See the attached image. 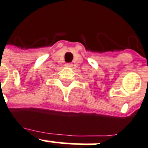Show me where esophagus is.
Here are the masks:
<instances>
[{
	"label": "esophagus",
	"instance_id": "esophagus-1",
	"mask_svg": "<svg viewBox=\"0 0 148 148\" xmlns=\"http://www.w3.org/2000/svg\"><path fill=\"white\" fill-rule=\"evenodd\" d=\"M65 66H67V67H71V66H72V64L71 63H66V64H65Z\"/></svg>",
	"mask_w": 148,
	"mask_h": 148
}]
</instances>
